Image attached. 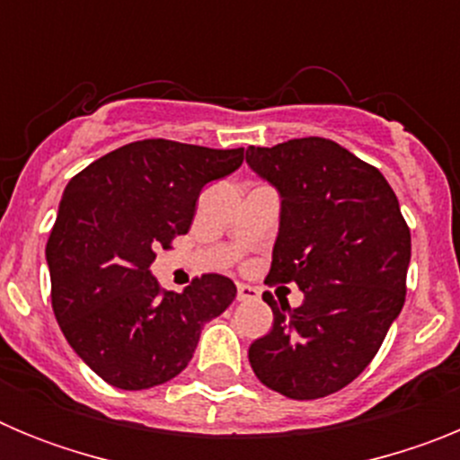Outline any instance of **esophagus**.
I'll list each match as a JSON object with an SVG mask.
<instances>
[{
	"label": "esophagus",
	"mask_w": 460,
	"mask_h": 460,
	"mask_svg": "<svg viewBox=\"0 0 460 460\" xmlns=\"http://www.w3.org/2000/svg\"><path fill=\"white\" fill-rule=\"evenodd\" d=\"M260 296V290L253 286H246V283H239L237 286V299L239 302H255Z\"/></svg>",
	"instance_id": "1"
}]
</instances>
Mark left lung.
<instances>
[{
    "mask_svg": "<svg viewBox=\"0 0 460 460\" xmlns=\"http://www.w3.org/2000/svg\"><path fill=\"white\" fill-rule=\"evenodd\" d=\"M246 164L280 195L265 283H296L302 306L262 295L271 332L249 361L295 401L339 392L371 364L405 302L410 230L382 172L327 137L249 147Z\"/></svg>",
    "mask_w": 460,
    "mask_h": 460,
    "instance_id": "1",
    "label": "left lung"
}]
</instances>
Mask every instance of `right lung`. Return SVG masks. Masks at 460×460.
<instances>
[{
	"instance_id": "right-lung-1",
	"label": "right lung",
	"mask_w": 460,
	"mask_h": 460,
	"mask_svg": "<svg viewBox=\"0 0 460 460\" xmlns=\"http://www.w3.org/2000/svg\"><path fill=\"white\" fill-rule=\"evenodd\" d=\"M242 161V147L137 140L64 189L46 246L52 311L75 355L112 387L137 392L180 376L205 323L233 304L227 276L168 292L149 267L161 246L189 233L202 186Z\"/></svg>"
}]
</instances>
